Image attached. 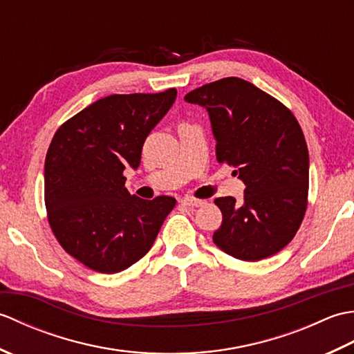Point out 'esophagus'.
I'll return each mask as SVG.
<instances>
[{
  "instance_id": "obj_1",
  "label": "esophagus",
  "mask_w": 354,
  "mask_h": 354,
  "mask_svg": "<svg viewBox=\"0 0 354 354\" xmlns=\"http://www.w3.org/2000/svg\"><path fill=\"white\" fill-rule=\"evenodd\" d=\"M181 204L183 205H185V207H192V208H194V207H202L205 204V201H202V199H194V198H183L181 199Z\"/></svg>"
}]
</instances>
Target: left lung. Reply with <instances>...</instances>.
<instances>
[{
    "label": "left lung",
    "instance_id": "1",
    "mask_svg": "<svg viewBox=\"0 0 354 354\" xmlns=\"http://www.w3.org/2000/svg\"><path fill=\"white\" fill-rule=\"evenodd\" d=\"M208 112L219 162L246 185L243 204L217 198L222 225L213 242L223 252L257 261L281 251L307 208L309 150L297 118L251 82L225 77L184 97Z\"/></svg>",
    "mask_w": 354,
    "mask_h": 354
}]
</instances>
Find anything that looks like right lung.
I'll return each mask as SVG.
<instances>
[{"label":"right lung","mask_w":354,"mask_h":354,"mask_svg":"<svg viewBox=\"0 0 354 354\" xmlns=\"http://www.w3.org/2000/svg\"><path fill=\"white\" fill-rule=\"evenodd\" d=\"M176 100L158 94H114L59 127L44 167L45 207L59 243L102 274H115L149 252L175 198L146 201L127 192L126 167L138 169L142 145Z\"/></svg>","instance_id":"1"}]
</instances>
